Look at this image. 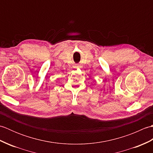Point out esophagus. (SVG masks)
Returning a JSON list of instances; mask_svg holds the SVG:
<instances>
[{
	"label": "esophagus",
	"instance_id": "esophagus-1",
	"mask_svg": "<svg viewBox=\"0 0 153 153\" xmlns=\"http://www.w3.org/2000/svg\"><path fill=\"white\" fill-rule=\"evenodd\" d=\"M77 67H79V66H77Z\"/></svg>",
	"mask_w": 153,
	"mask_h": 153
}]
</instances>
